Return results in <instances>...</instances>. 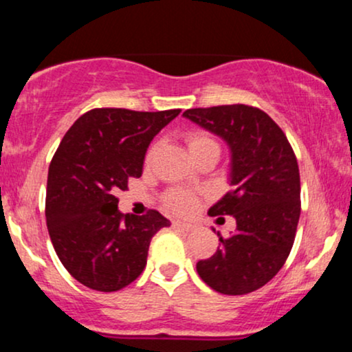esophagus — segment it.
Segmentation results:
<instances>
[{"mask_svg": "<svg viewBox=\"0 0 352 352\" xmlns=\"http://www.w3.org/2000/svg\"><path fill=\"white\" fill-rule=\"evenodd\" d=\"M172 227L175 230H180V232H193L195 230V225L185 223V221H173Z\"/></svg>", "mask_w": 352, "mask_h": 352, "instance_id": "34e87169", "label": "esophagus"}]
</instances>
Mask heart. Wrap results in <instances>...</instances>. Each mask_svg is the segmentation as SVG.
Here are the masks:
<instances>
[{
    "mask_svg": "<svg viewBox=\"0 0 352 352\" xmlns=\"http://www.w3.org/2000/svg\"><path fill=\"white\" fill-rule=\"evenodd\" d=\"M187 144L192 155L200 151H205V148L208 147H218L215 140H213L208 134H205V132H190L187 135ZM155 148L157 145H152L151 151L147 153V160L152 159ZM195 204H197L195 197H193L190 192H185V190H170V192L167 193V197H165V205H167V208L175 213H180V215L192 212V210L195 208Z\"/></svg>",
    "mask_w": 352,
    "mask_h": 352,
    "instance_id": "1",
    "label": "heart"
}]
</instances>
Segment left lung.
I'll return each instance as SVG.
<instances>
[{"label": "left lung", "mask_w": 352, "mask_h": 352, "mask_svg": "<svg viewBox=\"0 0 352 352\" xmlns=\"http://www.w3.org/2000/svg\"><path fill=\"white\" fill-rule=\"evenodd\" d=\"M184 117L228 144L232 190L208 215H232L236 230L197 263V273L221 294H248L285 265L301 213L300 168L285 132L258 107L233 104L188 109Z\"/></svg>", "instance_id": "8db88e82"}]
</instances>
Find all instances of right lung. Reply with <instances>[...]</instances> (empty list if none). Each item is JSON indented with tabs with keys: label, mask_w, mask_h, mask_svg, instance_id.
I'll list each match as a JSON object with an SVG mask.
<instances>
[{
	"label": "right lung",
	"mask_w": 352,
	"mask_h": 352,
	"mask_svg": "<svg viewBox=\"0 0 352 352\" xmlns=\"http://www.w3.org/2000/svg\"><path fill=\"white\" fill-rule=\"evenodd\" d=\"M179 114L92 109L60 140L47 172L46 223L60 263L87 288L131 285L147 265L152 236L170 225L157 210L124 215L114 193L142 175L152 139Z\"/></svg>",
	"instance_id": "add662e5"
}]
</instances>
